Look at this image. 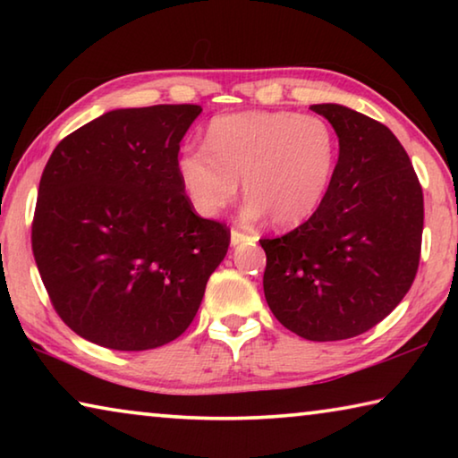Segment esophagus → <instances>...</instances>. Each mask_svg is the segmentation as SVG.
<instances>
[{
  "label": "esophagus",
  "instance_id": "1",
  "mask_svg": "<svg viewBox=\"0 0 458 458\" xmlns=\"http://www.w3.org/2000/svg\"><path fill=\"white\" fill-rule=\"evenodd\" d=\"M252 240H257V238H254V234H248V232H242V230H238V228H232V232H230L232 246L242 244V242H252Z\"/></svg>",
  "mask_w": 458,
  "mask_h": 458
}]
</instances>
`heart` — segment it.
Masks as SVG:
<instances>
[{"instance_id":"obj_1","label":"heart","mask_w":458,"mask_h":458,"mask_svg":"<svg viewBox=\"0 0 458 458\" xmlns=\"http://www.w3.org/2000/svg\"><path fill=\"white\" fill-rule=\"evenodd\" d=\"M335 131L321 117L293 111L220 114L204 145H188L177 172L196 212L212 218L234 201L238 180L248 218L270 216L278 228L303 224L317 212L337 165Z\"/></svg>"}]
</instances>
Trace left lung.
<instances>
[{"instance_id":"left-lung-1","label":"left lung","mask_w":458,"mask_h":458,"mask_svg":"<svg viewBox=\"0 0 458 458\" xmlns=\"http://www.w3.org/2000/svg\"><path fill=\"white\" fill-rule=\"evenodd\" d=\"M339 137L327 193L307 222L262 238L265 297L286 329L311 341L366 333L390 315L418 273L422 185L382 123L341 105H313Z\"/></svg>"}]
</instances>
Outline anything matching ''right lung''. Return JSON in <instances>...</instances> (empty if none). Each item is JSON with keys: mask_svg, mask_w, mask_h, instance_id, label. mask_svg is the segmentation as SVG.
<instances>
[{"mask_svg": "<svg viewBox=\"0 0 458 458\" xmlns=\"http://www.w3.org/2000/svg\"><path fill=\"white\" fill-rule=\"evenodd\" d=\"M198 105L117 108L62 139L44 167L32 250L76 335L143 352L182 335L228 252L230 228L193 212L177 172Z\"/></svg>", "mask_w": 458, "mask_h": 458, "instance_id": "1", "label": "right lung"}]
</instances>
